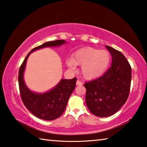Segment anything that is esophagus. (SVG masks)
<instances>
[{
    "instance_id": "obj_1",
    "label": "esophagus",
    "mask_w": 147,
    "mask_h": 147,
    "mask_svg": "<svg viewBox=\"0 0 147 147\" xmlns=\"http://www.w3.org/2000/svg\"><path fill=\"white\" fill-rule=\"evenodd\" d=\"M82 84H83V83L81 81H80V80L76 81V85L77 86H81V85H82Z\"/></svg>"
}]
</instances>
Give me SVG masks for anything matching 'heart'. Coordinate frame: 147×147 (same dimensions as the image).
Returning <instances> with one entry per match:
<instances>
[{
	"label": "heart",
	"instance_id": "heart-1",
	"mask_svg": "<svg viewBox=\"0 0 147 147\" xmlns=\"http://www.w3.org/2000/svg\"><path fill=\"white\" fill-rule=\"evenodd\" d=\"M110 60L111 56L108 51L87 47L77 51L73 58L67 61V64L71 69H75L76 64L80 65L82 75L86 78L93 79L105 72Z\"/></svg>",
	"mask_w": 147,
	"mask_h": 147
}]
</instances>
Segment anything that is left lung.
<instances>
[{"label": "left lung", "mask_w": 147, "mask_h": 147, "mask_svg": "<svg viewBox=\"0 0 147 147\" xmlns=\"http://www.w3.org/2000/svg\"><path fill=\"white\" fill-rule=\"evenodd\" d=\"M112 64L100 78L86 82V102L93 115L105 117L115 114L127 100L130 93L131 69L120 51L106 45Z\"/></svg>", "instance_id": "8db88e82"}]
</instances>
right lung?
Returning a JSON list of instances; mask_svg holds the SVG:
<instances>
[{"label": "right lung", "instance_id": "obj_1", "mask_svg": "<svg viewBox=\"0 0 147 147\" xmlns=\"http://www.w3.org/2000/svg\"><path fill=\"white\" fill-rule=\"evenodd\" d=\"M65 43V41L64 40L59 39L46 42L41 45L35 47L28 54L19 68L18 81L22 101L32 114L43 120L52 121L62 115L65 109L69 98L75 88L76 78L61 80L52 90L45 93L37 94L30 91L24 82V68L28 57L33 51L44 47L59 46Z\"/></svg>", "mask_w": 147, "mask_h": 147}]
</instances>
